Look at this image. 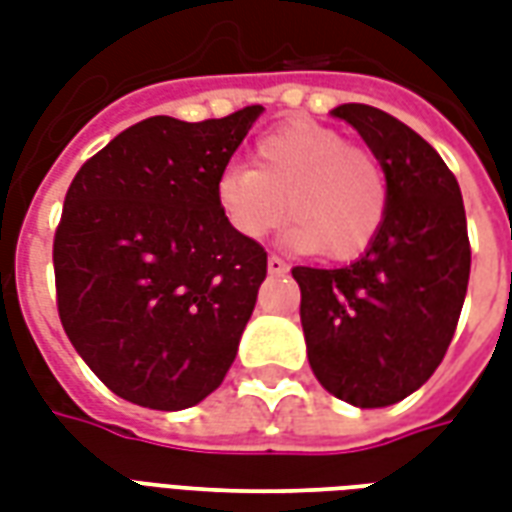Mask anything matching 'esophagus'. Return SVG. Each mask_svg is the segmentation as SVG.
I'll return each instance as SVG.
<instances>
[{
	"label": "esophagus",
	"instance_id": "34e87169",
	"mask_svg": "<svg viewBox=\"0 0 512 512\" xmlns=\"http://www.w3.org/2000/svg\"><path fill=\"white\" fill-rule=\"evenodd\" d=\"M288 271V263L282 260V257L271 255L268 257V274H274V277H279V274H285Z\"/></svg>",
	"mask_w": 512,
	"mask_h": 512
}]
</instances>
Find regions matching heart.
Segmentation results:
<instances>
[{"mask_svg":"<svg viewBox=\"0 0 512 512\" xmlns=\"http://www.w3.org/2000/svg\"><path fill=\"white\" fill-rule=\"evenodd\" d=\"M213 202L244 241H263L290 211L285 241L296 252L354 260L384 227L389 189L376 158L340 131L290 123L257 142L255 167L227 164L216 175Z\"/></svg>","mask_w":512,"mask_h":512,"instance_id":"heart-1","label":"heart"}]
</instances>
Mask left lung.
Masks as SVG:
<instances>
[{
    "label": "left lung",
    "mask_w": 512,
    "mask_h": 512,
    "mask_svg": "<svg viewBox=\"0 0 512 512\" xmlns=\"http://www.w3.org/2000/svg\"><path fill=\"white\" fill-rule=\"evenodd\" d=\"M384 169L389 205L376 241L343 268H293L315 378L356 408L417 392L450 348L472 249L461 189L433 147L376 106L332 109Z\"/></svg>",
    "instance_id": "left-lung-1"
}]
</instances>
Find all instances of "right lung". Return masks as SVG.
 <instances>
[{"label": "right lung", "instance_id": "right-lung-1", "mask_svg": "<svg viewBox=\"0 0 512 512\" xmlns=\"http://www.w3.org/2000/svg\"><path fill=\"white\" fill-rule=\"evenodd\" d=\"M263 106L222 120L147 117L84 164L54 235L62 329L115 395L156 411L222 384L266 279L224 224L213 180Z\"/></svg>", "mask_w": 512, "mask_h": 512}]
</instances>
